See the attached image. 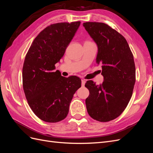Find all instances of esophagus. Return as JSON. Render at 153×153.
Instances as JSON below:
<instances>
[{
  "label": "esophagus",
  "instance_id": "esophagus-1",
  "mask_svg": "<svg viewBox=\"0 0 153 153\" xmlns=\"http://www.w3.org/2000/svg\"><path fill=\"white\" fill-rule=\"evenodd\" d=\"M85 84V80L84 79H82V86H84Z\"/></svg>",
  "mask_w": 153,
  "mask_h": 153
}]
</instances>
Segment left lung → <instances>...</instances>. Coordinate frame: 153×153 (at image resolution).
Here are the masks:
<instances>
[{"instance_id":"left-lung-1","label":"left lung","mask_w":153,"mask_h":153,"mask_svg":"<svg viewBox=\"0 0 153 153\" xmlns=\"http://www.w3.org/2000/svg\"><path fill=\"white\" fill-rule=\"evenodd\" d=\"M83 26L98 47L96 63L102 65L104 78L100 85L87 81V110L92 119L108 122L119 117L131 99L135 83L133 55L126 39L108 25L85 22Z\"/></svg>"}]
</instances>
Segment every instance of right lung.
Wrapping results in <instances>:
<instances>
[{"mask_svg":"<svg viewBox=\"0 0 153 153\" xmlns=\"http://www.w3.org/2000/svg\"><path fill=\"white\" fill-rule=\"evenodd\" d=\"M80 22L57 23L41 31L27 52L22 69L23 87L37 117L48 123L65 119L74 94L81 87L79 77L55 71Z\"/></svg>","mask_w":153,"mask_h":153,"instance_id":"right-lung-1","label":"right lung"}]
</instances>
